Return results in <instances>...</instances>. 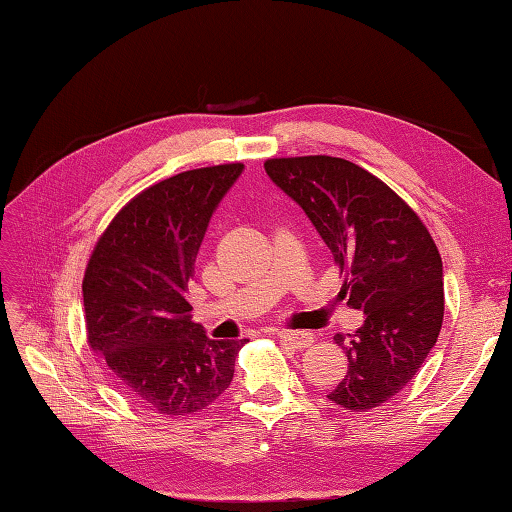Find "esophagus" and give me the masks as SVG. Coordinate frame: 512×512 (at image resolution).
<instances>
[{
  "instance_id": "34e87169",
  "label": "esophagus",
  "mask_w": 512,
  "mask_h": 512,
  "mask_svg": "<svg viewBox=\"0 0 512 512\" xmlns=\"http://www.w3.org/2000/svg\"><path fill=\"white\" fill-rule=\"evenodd\" d=\"M279 341H284L288 345L295 347V350H306V347L314 341V336L310 332H295V330H275L273 332Z\"/></svg>"
}]
</instances>
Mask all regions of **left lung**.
<instances>
[{
    "mask_svg": "<svg viewBox=\"0 0 512 512\" xmlns=\"http://www.w3.org/2000/svg\"><path fill=\"white\" fill-rule=\"evenodd\" d=\"M266 173L295 200L343 275L339 295L361 310L354 334H336L347 374L328 398L369 411L409 385L436 345L444 319L442 259L418 213L350 160L268 158Z\"/></svg>",
    "mask_w": 512,
    "mask_h": 512,
    "instance_id": "8db88e82",
    "label": "left lung"
}]
</instances>
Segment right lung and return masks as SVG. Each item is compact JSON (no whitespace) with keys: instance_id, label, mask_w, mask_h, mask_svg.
I'll return each instance as SVG.
<instances>
[{"instance_id":"1","label":"right lung","mask_w":512,"mask_h":512,"mask_svg":"<svg viewBox=\"0 0 512 512\" xmlns=\"http://www.w3.org/2000/svg\"><path fill=\"white\" fill-rule=\"evenodd\" d=\"M242 169L226 162L151 184L114 215L85 268L90 347L127 398L162 416L220 398L246 343L209 339L184 299L206 226Z\"/></svg>"}]
</instances>
